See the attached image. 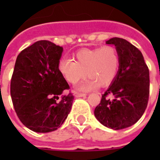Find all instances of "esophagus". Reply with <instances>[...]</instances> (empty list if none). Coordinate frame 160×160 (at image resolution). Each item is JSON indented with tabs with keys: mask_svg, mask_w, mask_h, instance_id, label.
Listing matches in <instances>:
<instances>
[{
	"mask_svg": "<svg viewBox=\"0 0 160 160\" xmlns=\"http://www.w3.org/2000/svg\"><path fill=\"white\" fill-rule=\"evenodd\" d=\"M74 95L76 96V97H85L86 96V94L85 93H80V92H78V91H74Z\"/></svg>",
	"mask_w": 160,
	"mask_h": 160,
	"instance_id": "obj_1",
	"label": "esophagus"
}]
</instances>
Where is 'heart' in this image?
<instances>
[{"label":"heart","instance_id":"1","mask_svg":"<svg viewBox=\"0 0 160 160\" xmlns=\"http://www.w3.org/2000/svg\"><path fill=\"white\" fill-rule=\"evenodd\" d=\"M74 60L60 59L58 70L70 84H75L87 75L90 79L80 86L85 90L98 85H109L114 80L119 68V54L114 47L109 46L78 51L74 55Z\"/></svg>","mask_w":160,"mask_h":160}]
</instances>
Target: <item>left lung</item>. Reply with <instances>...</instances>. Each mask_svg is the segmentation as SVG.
I'll use <instances>...</instances> for the list:
<instances>
[{
	"instance_id": "left-lung-1",
	"label": "left lung",
	"mask_w": 160,
	"mask_h": 160,
	"mask_svg": "<svg viewBox=\"0 0 160 160\" xmlns=\"http://www.w3.org/2000/svg\"><path fill=\"white\" fill-rule=\"evenodd\" d=\"M106 44L115 46L119 68L112 85L95 107V115L103 125L122 129L135 124L146 109L149 70L140 51L126 40L114 37Z\"/></svg>"
}]
</instances>
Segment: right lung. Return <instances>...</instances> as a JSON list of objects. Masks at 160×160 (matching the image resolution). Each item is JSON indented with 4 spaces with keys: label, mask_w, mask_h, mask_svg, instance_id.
I'll list each match as a JSON object with an SVG mask.
<instances>
[{
    "label": "right lung",
    "mask_w": 160,
    "mask_h": 160,
    "mask_svg": "<svg viewBox=\"0 0 160 160\" xmlns=\"http://www.w3.org/2000/svg\"><path fill=\"white\" fill-rule=\"evenodd\" d=\"M62 51L51 41H39L16 58L11 100L19 119L32 131L56 130L70 111L74 96L70 91L64 94L70 86L58 70Z\"/></svg>",
    "instance_id": "right-lung-1"
}]
</instances>
